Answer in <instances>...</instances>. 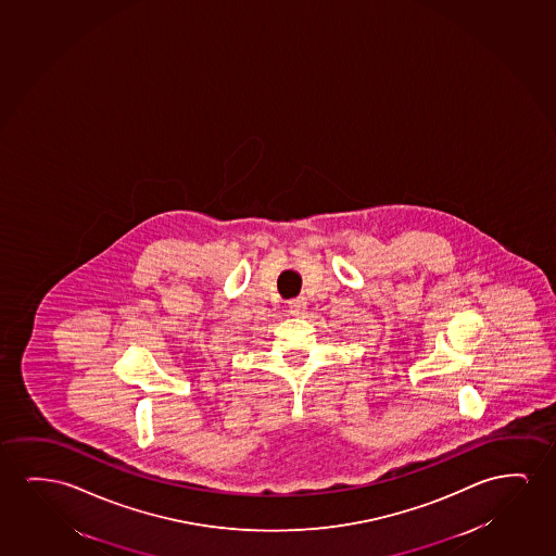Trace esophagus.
I'll return each instance as SVG.
<instances>
[{"label":"esophagus","mask_w":556,"mask_h":556,"mask_svg":"<svg viewBox=\"0 0 556 556\" xmlns=\"http://www.w3.org/2000/svg\"><path fill=\"white\" fill-rule=\"evenodd\" d=\"M288 308H290V314H293V316H301L306 308L305 298L291 299Z\"/></svg>","instance_id":"obj_1"}]
</instances>
